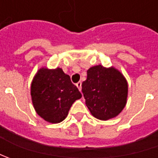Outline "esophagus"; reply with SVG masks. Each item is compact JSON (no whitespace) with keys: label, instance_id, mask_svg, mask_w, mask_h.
Returning a JSON list of instances; mask_svg holds the SVG:
<instances>
[{"label":"esophagus","instance_id":"34e87169","mask_svg":"<svg viewBox=\"0 0 158 158\" xmlns=\"http://www.w3.org/2000/svg\"><path fill=\"white\" fill-rule=\"evenodd\" d=\"M76 87L78 88V89H79V90L81 91V89H82V82H78L77 83H76Z\"/></svg>","mask_w":158,"mask_h":158}]
</instances>
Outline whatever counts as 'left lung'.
Instances as JSON below:
<instances>
[{
  "mask_svg": "<svg viewBox=\"0 0 158 158\" xmlns=\"http://www.w3.org/2000/svg\"><path fill=\"white\" fill-rule=\"evenodd\" d=\"M85 104L92 116L108 120L118 116L127 105L128 84L117 69L97 65L87 70V79L82 82Z\"/></svg>",
  "mask_w": 158,
  "mask_h": 158,
  "instance_id": "1",
  "label": "left lung"
}]
</instances>
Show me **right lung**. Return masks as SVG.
Wrapping results in <instances>:
<instances>
[{
  "instance_id": "obj_1",
  "label": "right lung",
  "mask_w": 158,
  "mask_h": 158,
  "mask_svg": "<svg viewBox=\"0 0 158 158\" xmlns=\"http://www.w3.org/2000/svg\"><path fill=\"white\" fill-rule=\"evenodd\" d=\"M31 96L36 112L53 124L64 120L73 103L82 98L62 69H50L46 67L40 68L35 74L31 85Z\"/></svg>"
}]
</instances>
